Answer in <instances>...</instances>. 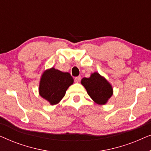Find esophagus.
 Instances as JSON below:
<instances>
[{"label": "esophagus", "instance_id": "esophagus-1", "mask_svg": "<svg viewBox=\"0 0 151 151\" xmlns=\"http://www.w3.org/2000/svg\"><path fill=\"white\" fill-rule=\"evenodd\" d=\"M80 80H81V77H80V76H77V77L74 78V80H75L76 82H79L80 81Z\"/></svg>", "mask_w": 151, "mask_h": 151}]
</instances>
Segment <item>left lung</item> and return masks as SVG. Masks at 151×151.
<instances>
[{
    "instance_id": "left-lung-1",
    "label": "left lung",
    "mask_w": 151,
    "mask_h": 151,
    "mask_svg": "<svg viewBox=\"0 0 151 151\" xmlns=\"http://www.w3.org/2000/svg\"><path fill=\"white\" fill-rule=\"evenodd\" d=\"M81 83L88 96L98 104H106L113 95L112 86L98 73H93L88 78H82Z\"/></svg>"
}]
</instances>
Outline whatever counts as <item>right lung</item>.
Returning a JSON list of instances; mask_svg holds the SVG:
<instances>
[{
	"label": "right lung",
	"instance_id": "1",
	"mask_svg": "<svg viewBox=\"0 0 151 151\" xmlns=\"http://www.w3.org/2000/svg\"><path fill=\"white\" fill-rule=\"evenodd\" d=\"M73 83L69 73H63L54 68L47 70L41 78L39 93L51 104L58 103L65 96L66 91Z\"/></svg>",
	"mask_w": 151,
	"mask_h": 151
}]
</instances>
